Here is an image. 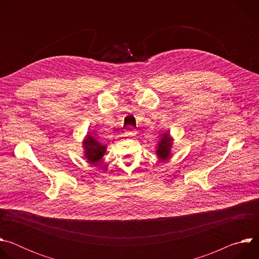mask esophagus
Wrapping results in <instances>:
<instances>
[{
  "label": "esophagus",
  "instance_id": "34e87169",
  "mask_svg": "<svg viewBox=\"0 0 259 259\" xmlns=\"http://www.w3.org/2000/svg\"><path fill=\"white\" fill-rule=\"evenodd\" d=\"M125 134L126 136L128 137H134L136 135V130L133 129L132 127H128L126 130H125Z\"/></svg>",
  "mask_w": 259,
  "mask_h": 259
}]
</instances>
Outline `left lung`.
<instances>
[{"instance_id":"8db88e82","label":"left lung","mask_w":259,"mask_h":259,"mask_svg":"<svg viewBox=\"0 0 259 259\" xmlns=\"http://www.w3.org/2000/svg\"><path fill=\"white\" fill-rule=\"evenodd\" d=\"M160 140L156 144V155L158 159L162 162L169 160L172 157V147H173V137L170 134V131H167L160 136Z\"/></svg>"}]
</instances>
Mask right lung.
Instances as JSON below:
<instances>
[{"instance_id":"add662e5","label":"right lung","mask_w":259,"mask_h":259,"mask_svg":"<svg viewBox=\"0 0 259 259\" xmlns=\"http://www.w3.org/2000/svg\"><path fill=\"white\" fill-rule=\"evenodd\" d=\"M84 157L89 164L95 165L106 153L107 146L97 140L90 132H88L82 141Z\"/></svg>"}]
</instances>
